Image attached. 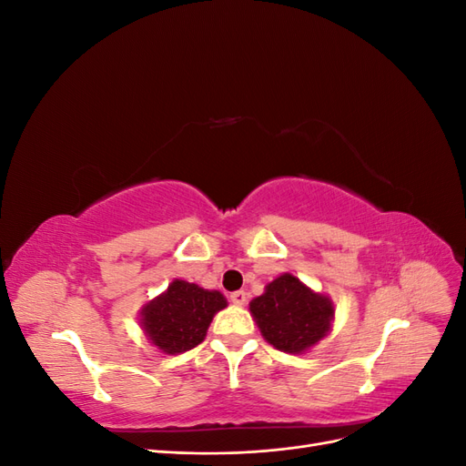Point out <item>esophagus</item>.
Masks as SVG:
<instances>
[{
  "instance_id": "obj_1",
  "label": "esophagus",
  "mask_w": 466,
  "mask_h": 466,
  "mask_svg": "<svg viewBox=\"0 0 466 466\" xmlns=\"http://www.w3.org/2000/svg\"><path fill=\"white\" fill-rule=\"evenodd\" d=\"M231 303L233 305H237V307H243L245 303H247V293L245 291H235V293H231Z\"/></svg>"
}]
</instances>
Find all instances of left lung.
Listing matches in <instances>:
<instances>
[{"label": "left lung", "mask_w": 466, "mask_h": 466, "mask_svg": "<svg viewBox=\"0 0 466 466\" xmlns=\"http://www.w3.org/2000/svg\"><path fill=\"white\" fill-rule=\"evenodd\" d=\"M264 340L286 354H305L327 338L334 322V301L289 272L279 274L248 303Z\"/></svg>", "instance_id": "1"}]
</instances>
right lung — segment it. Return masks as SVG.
I'll use <instances>...</instances> for the list:
<instances>
[{
	"instance_id": "right-lung-1",
	"label": "right lung",
	"mask_w": 466,
	"mask_h": 466,
	"mask_svg": "<svg viewBox=\"0 0 466 466\" xmlns=\"http://www.w3.org/2000/svg\"><path fill=\"white\" fill-rule=\"evenodd\" d=\"M228 307L218 289H204L185 279H173L157 298L139 309V327L151 346L177 356L204 342L209 322Z\"/></svg>"
}]
</instances>
